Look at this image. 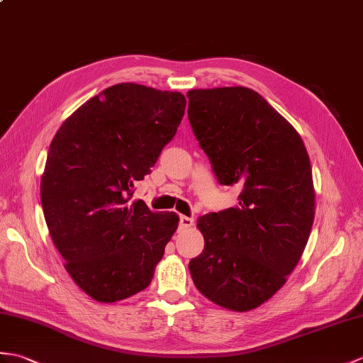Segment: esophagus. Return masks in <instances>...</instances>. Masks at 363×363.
Returning <instances> with one entry per match:
<instances>
[{"label":"esophagus","mask_w":363,"mask_h":363,"mask_svg":"<svg viewBox=\"0 0 363 363\" xmlns=\"http://www.w3.org/2000/svg\"><path fill=\"white\" fill-rule=\"evenodd\" d=\"M195 224V220H193V218H190V216H181L179 218V227L181 229H190V227Z\"/></svg>","instance_id":"34e87169"}]
</instances>
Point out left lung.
Listing matches in <instances>:
<instances>
[{
	"instance_id": "1",
	"label": "left lung",
	"mask_w": 363,
	"mask_h": 363,
	"mask_svg": "<svg viewBox=\"0 0 363 363\" xmlns=\"http://www.w3.org/2000/svg\"><path fill=\"white\" fill-rule=\"evenodd\" d=\"M189 121L218 181L238 206L198 218L204 250L193 283L218 306L246 313L288 281L315 215L313 170L297 130L246 86L190 89Z\"/></svg>"
}]
</instances>
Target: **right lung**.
Here are the masks:
<instances>
[{"instance_id": "obj_1", "label": "right lung", "mask_w": 363, "mask_h": 363, "mask_svg": "<svg viewBox=\"0 0 363 363\" xmlns=\"http://www.w3.org/2000/svg\"><path fill=\"white\" fill-rule=\"evenodd\" d=\"M178 91L117 83L67 117L50 142L41 206L65 269L100 303L143 291L178 229L174 212L131 201L184 117Z\"/></svg>"}]
</instances>
